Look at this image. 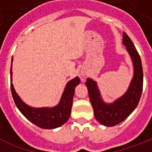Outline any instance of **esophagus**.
Wrapping results in <instances>:
<instances>
[{
  "label": "esophagus",
  "instance_id": "1",
  "mask_svg": "<svg viewBox=\"0 0 152 152\" xmlns=\"http://www.w3.org/2000/svg\"><path fill=\"white\" fill-rule=\"evenodd\" d=\"M80 76L82 77H84L85 76H87V73H85V72H81V73H80Z\"/></svg>",
  "mask_w": 152,
  "mask_h": 152
}]
</instances>
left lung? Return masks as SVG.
<instances>
[{
    "instance_id": "1",
    "label": "left lung",
    "mask_w": 152,
    "mask_h": 152,
    "mask_svg": "<svg viewBox=\"0 0 152 152\" xmlns=\"http://www.w3.org/2000/svg\"><path fill=\"white\" fill-rule=\"evenodd\" d=\"M123 43L126 46L134 68L133 77L124 94L113 103H106L102 100L96 81L88 78L85 83L95 118L99 123L106 126H116L124 121L136 108L142 95L143 71L140 56L131 39L125 32H123Z\"/></svg>"
}]
</instances>
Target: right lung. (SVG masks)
I'll list each match as a JSON object with an SVG mask.
<instances>
[{
    "label": "right lung",
    "mask_w": 152,
    "mask_h": 152,
    "mask_svg": "<svg viewBox=\"0 0 152 152\" xmlns=\"http://www.w3.org/2000/svg\"><path fill=\"white\" fill-rule=\"evenodd\" d=\"M11 61H13V58ZM80 78L77 77L68 81L59 103L56 107L33 108L26 105L16 93L12 84V64L10 68V88L16 106L28 120L42 129H56L68 121L72 111L75 88L80 84Z\"/></svg>",
    "instance_id": "obj_1"
}]
</instances>
